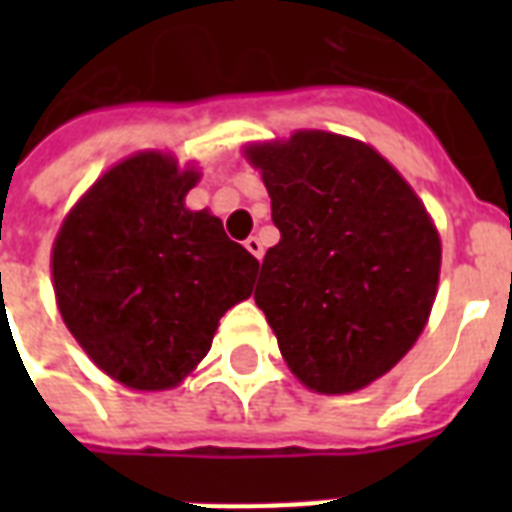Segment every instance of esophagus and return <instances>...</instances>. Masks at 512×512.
Returning a JSON list of instances; mask_svg holds the SVG:
<instances>
[{
  "label": "esophagus",
  "mask_w": 512,
  "mask_h": 512,
  "mask_svg": "<svg viewBox=\"0 0 512 512\" xmlns=\"http://www.w3.org/2000/svg\"><path fill=\"white\" fill-rule=\"evenodd\" d=\"M244 247H247L249 252L257 257V260H263V241L257 239V236H249V239L244 241Z\"/></svg>",
  "instance_id": "34e87169"
}]
</instances>
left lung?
I'll use <instances>...</instances> for the list:
<instances>
[{
	"mask_svg": "<svg viewBox=\"0 0 512 512\" xmlns=\"http://www.w3.org/2000/svg\"><path fill=\"white\" fill-rule=\"evenodd\" d=\"M281 231L265 252L257 308L289 372L342 396L412 350L441 276V236L414 188L369 143L327 130L244 146Z\"/></svg>",
	"mask_w": 512,
	"mask_h": 512,
	"instance_id": "1",
	"label": "left lung"
}]
</instances>
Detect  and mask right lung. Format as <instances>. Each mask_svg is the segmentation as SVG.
Segmentation results:
<instances>
[{"mask_svg": "<svg viewBox=\"0 0 512 512\" xmlns=\"http://www.w3.org/2000/svg\"><path fill=\"white\" fill-rule=\"evenodd\" d=\"M199 180L170 151H138L79 196L52 241L60 319L124 388H177L255 287V257L209 209L185 207Z\"/></svg>", "mask_w": 512, "mask_h": 512, "instance_id": "obj_1", "label": "right lung"}]
</instances>
